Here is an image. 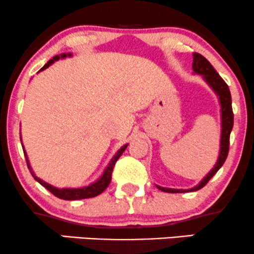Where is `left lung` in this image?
Returning <instances> with one entry per match:
<instances>
[{"instance_id": "left-lung-1", "label": "left lung", "mask_w": 254, "mask_h": 254, "mask_svg": "<svg viewBox=\"0 0 254 254\" xmlns=\"http://www.w3.org/2000/svg\"><path fill=\"white\" fill-rule=\"evenodd\" d=\"M193 70L195 73L201 74L205 77L206 82H207L214 92L218 94L219 100H220L221 105V142H220V154H219V159L215 164L214 168L209 173L203 178V180L200 183L198 186L193 187L190 190H172V189H165V187L158 186L159 190L162 192L167 193H184V192H193V190H198L202 189L212 177L220 170L221 166L224 165L225 160H226L228 155V149H230V134L233 128V111H232V98H231V92L228 88L227 83L223 80V77L217 73L214 69L213 65L209 64L207 59H205L199 53H193Z\"/></svg>"}]
</instances>
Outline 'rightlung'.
<instances>
[{
	"mask_svg": "<svg viewBox=\"0 0 254 254\" xmlns=\"http://www.w3.org/2000/svg\"><path fill=\"white\" fill-rule=\"evenodd\" d=\"M70 56V54H62V55H56L54 58L52 59V60H49L47 64L43 65L42 68H41V70L46 69V68H48L49 65L52 64H54L56 60H59L60 58H65V56ZM128 145H125L124 147H121V149L119 151L117 154L114 155V158L112 159V161L109 162L108 167L106 168L105 173L102 174V177L100 178V179L96 181V183H94L90 185V186H87V187H82V189H62V190H59L56 189V187H53L52 185L45 183V181H42L39 178H36L35 175H34V172L30 170V166H29V162H28V159H27V155H26V152H24V156H26V160H27V166L28 168L30 170V173L31 175L34 177V179L36 181H39V183L42 185L43 187H46L47 190H49V192L54 194L55 196H58V198L60 199H64V200H79V199H88V198H93V196H96L99 195V194H101L103 190L108 187V185L111 184V180H112V173H113V170H114V166H115V162L118 161V159L120 158L122 155V153L125 152V149L127 148Z\"/></svg>",
	"mask_w": 254,
	"mask_h": 254,
	"instance_id": "right-lung-1",
	"label": "right lung"
}]
</instances>
